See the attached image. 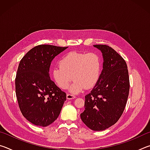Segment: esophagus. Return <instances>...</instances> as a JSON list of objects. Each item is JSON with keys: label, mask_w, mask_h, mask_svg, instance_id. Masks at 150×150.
Masks as SVG:
<instances>
[{"label": "esophagus", "mask_w": 150, "mask_h": 150, "mask_svg": "<svg viewBox=\"0 0 150 150\" xmlns=\"http://www.w3.org/2000/svg\"><path fill=\"white\" fill-rule=\"evenodd\" d=\"M75 98V96L71 95V94H67V100H71L73 99V98Z\"/></svg>", "instance_id": "1"}]
</instances>
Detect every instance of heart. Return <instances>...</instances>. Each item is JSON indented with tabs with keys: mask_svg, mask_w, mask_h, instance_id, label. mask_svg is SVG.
Instances as JSON below:
<instances>
[{
	"mask_svg": "<svg viewBox=\"0 0 150 150\" xmlns=\"http://www.w3.org/2000/svg\"><path fill=\"white\" fill-rule=\"evenodd\" d=\"M60 66L52 69L53 79L62 89L70 86L71 93L77 94L85 88H92L99 80L102 71V61L96 53L70 52L64 55L59 62Z\"/></svg>",
	"mask_w": 150,
	"mask_h": 150,
	"instance_id": "1",
	"label": "heart"
}]
</instances>
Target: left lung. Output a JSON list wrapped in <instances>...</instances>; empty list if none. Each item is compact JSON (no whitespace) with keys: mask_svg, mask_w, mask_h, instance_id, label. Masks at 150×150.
<instances>
[{"mask_svg":"<svg viewBox=\"0 0 150 150\" xmlns=\"http://www.w3.org/2000/svg\"><path fill=\"white\" fill-rule=\"evenodd\" d=\"M102 53L103 70L98 83L85 96V110L80 115L86 126L103 131L116 123L125 108L130 82L124 59L106 45H94Z\"/></svg>","mask_w":150,"mask_h":150,"instance_id":"left-lung-1","label":"left lung"}]
</instances>
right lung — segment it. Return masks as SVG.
<instances>
[{"mask_svg": "<svg viewBox=\"0 0 150 150\" xmlns=\"http://www.w3.org/2000/svg\"><path fill=\"white\" fill-rule=\"evenodd\" d=\"M40 45L30 50L20 61L15 87L20 111L35 126L45 127L56 120L66 100L63 92L50 77L53 59L67 49Z\"/></svg>", "mask_w": 150, "mask_h": 150, "instance_id": "add662e5", "label": "right lung"}]
</instances>
